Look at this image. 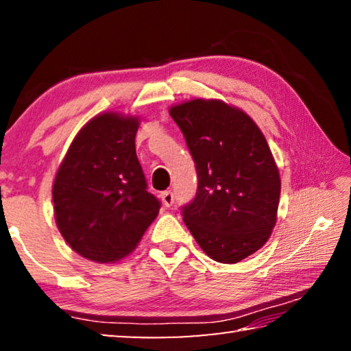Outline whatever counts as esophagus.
<instances>
[{
	"instance_id": "34e87169",
	"label": "esophagus",
	"mask_w": 351,
	"mask_h": 351,
	"mask_svg": "<svg viewBox=\"0 0 351 351\" xmlns=\"http://www.w3.org/2000/svg\"><path fill=\"white\" fill-rule=\"evenodd\" d=\"M161 199L165 207H171L175 203V195L173 192H170V190H167V192H162L161 193Z\"/></svg>"
}]
</instances>
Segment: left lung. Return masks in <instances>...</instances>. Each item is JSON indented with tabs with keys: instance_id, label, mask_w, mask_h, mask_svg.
I'll return each mask as SVG.
<instances>
[{
	"instance_id": "8db88e82",
	"label": "left lung",
	"mask_w": 351,
	"mask_h": 351,
	"mask_svg": "<svg viewBox=\"0 0 351 351\" xmlns=\"http://www.w3.org/2000/svg\"><path fill=\"white\" fill-rule=\"evenodd\" d=\"M197 169L195 198L181 215L201 249L237 263L268 241L276 224L280 175L268 142L246 112L221 100L170 108Z\"/></svg>"
}]
</instances>
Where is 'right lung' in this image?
Masks as SVG:
<instances>
[{
    "mask_svg": "<svg viewBox=\"0 0 351 351\" xmlns=\"http://www.w3.org/2000/svg\"><path fill=\"white\" fill-rule=\"evenodd\" d=\"M139 122L105 112L83 127L57 171L58 230L77 254L99 263L125 257L161 209L136 156Z\"/></svg>",
    "mask_w": 351,
    "mask_h": 351,
    "instance_id": "1",
    "label": "right lung"
}]
</instances>
